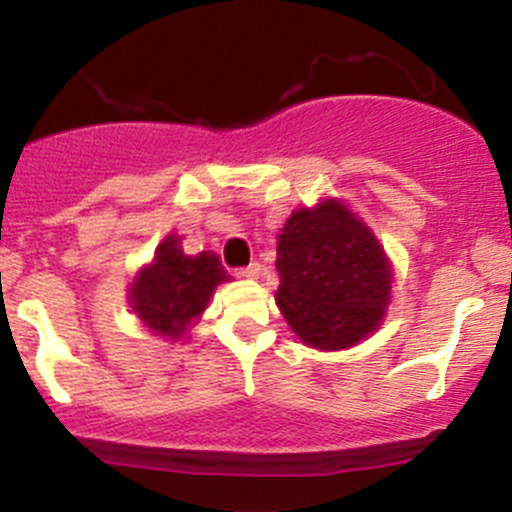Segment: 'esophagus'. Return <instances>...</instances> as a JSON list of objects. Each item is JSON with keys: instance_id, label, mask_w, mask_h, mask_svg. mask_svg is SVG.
Instances as JSON below:
<instances>
[{"instance_id": "1", "label": "esophagus", "mask_w": 512, "mask_h": 512, "mask_svg": "<svg viewBox=\"0 0 512 512\" xmlns=\"http://www.w3.org/2000/svg\"><path fill=\"white\" fill-rule=\"evenodd\" d=\"M240 276H243V279H257V276L262 274V264L260 262H250L248 267H243L238 272Z\"/></svg>"}]
</instances>
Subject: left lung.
<instances>
[{
  "label": "left lung",
  "mask_w": 512,
  "mask_h": 512,
  "mask_svg": "<svg viewBox=\"0 0 512 512\" xmlns=\"http://www.w3.org/2000/svg\"><path fill=\"white\" fill-rule=\"evenodd\" d=\"M276 269V303L308 346L346 349L378 330L390 301V262L373 233L334 199L291 214Z\"/></svg>",
  "instance_id": "8db88e82"
}]
</instances>
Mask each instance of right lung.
<instances>
[{
	"mask_svg": "<svg viewBox=\"0 0 512 512\" xmlns=\"http://www.w3.org/2000/svg\"><path fill=\"white\" fill-rule=\"evenodd\" d=\"M226 279L219 257L185 255L178 238L168 236L158 245L154 262L134 279L132 310L156 334L178 339L192 317L207 308L214 286Z\"/></svg>",
	"mask_w": 512,
	"mask_h": 512,
	"instance_id": "add662e5",
	"label": "right lung"
}]
</instances>
